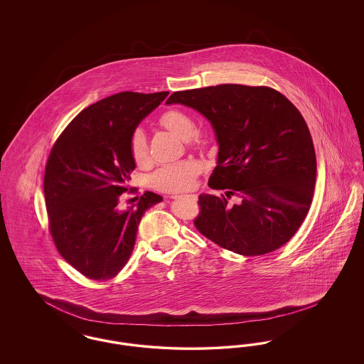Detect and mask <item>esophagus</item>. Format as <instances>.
<instances>
[{
  "label": "esophagus",
  "mask_w": 364,
  "mask_h": 364,
  "mask_svg": "<svg viewBox=\"0 0 364 364\" xmlns=\"http://www.w3.org/2000/svg\"><path fill=\"white\" fill-rule=\"evenodd\" d=\"M192 198H196V195H191ZM183 198H186V196H181V195H174L172 196V199H183Z\"/></svg>",
  "instance_id": "esophagus-1"
}]
</instances>
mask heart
<instances>
[{
  "label": "heart",
  "mask_w": 364,
  "mask_h": 364,
  "mask_svg": "<svg viewBox=\"0 0 364 364\" xmlns=\"http://www.w3.org/2000/svg\"><path fill=\"white\" fill-rule=\"evenodd\" d=\"M161 124L173 132L180 138L187 139V141L199 144L202 143V135L195 131V122L188 113L172 109L165 112L161 116ZM129 151L132 159L141 165L149 158L147 140L143 131L136 129L129 140ZM199 172V165L195 161L184 159L173 164H166L161 166L156 173L153 174V184L158 190L166 192H183L190 190L195 183V177Z\"/></svg>",
  "instance_id": "1"
}]
</instances>
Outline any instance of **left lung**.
Returning a JSON list of instances; mask_svg holds the SVG:
<instances>
[{
  "label": "left lung",
  "mask_w": 364,
  "mask_h": 364,
  "mask_svg": "<svg viewBox=\"0 0 364 364\" xmlns=\"http://www.w3.org/2000/svg\"><path fill=\"white\" fill-rule=\"evenodd\" d=\"M184 105L211 124L218 143L208 178L225 195H199L196 229L244 257L276 251L304 221L316 178L309 127L294 105L270 87L220 85L176 91L166 105ZM241 200L232 205L228 198Z\"/></svg>",
  "instance_id": "obj_1"
}]
</instances>
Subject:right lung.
Here are the masks:
<instances>
[{
	"instance_id": "obj_1",
	"label": "right lung",
	"mask_w": 364,
	"mask_h": 364,
	"mask_svg": "<svg viewBox=\"0 0 364 364\" xmlns=\"http://www.w3.org/2000/svg\"><path fill=\"white\" fill-rule=\"evenodd\" d=\"M168 94L124 91L90 105L53 146L43 180L50 233L61 257L87 278L122 272L144 211L162 200L147 191L132 208H119L136 168L131 136Z\"/></svg>"
}]
</instances>
